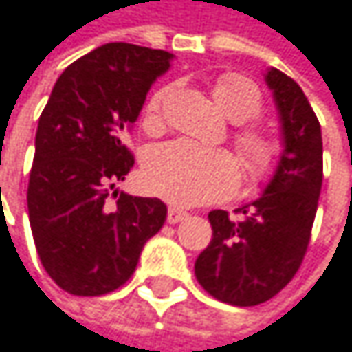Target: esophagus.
Wrapping results in <instances>:
<instances>
[{
    "mask_svg": "<svg viewBox=\"0 0 352 352\" xmlns=\"http://www.w3.org/2000/svg\"><path fill=\"white\" fill-rule=\"evenodd\" d=\"M184 219H188V212H186V210H179V208H168V212H166V223L177 225V223H182Z\"/></svg>",
    "mask_w": 352,
    "mask_h": 352,
    "instance_id": "obj_1",
    "label": "esophagus"
}]
</instances>
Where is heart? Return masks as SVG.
I'll list each match as a JSON object with an SVG mask.
<instances>
[{
    "label": "heart",
    "mask_w": 352,
    "mask_h": 352,
    "mask_svg": "<svg viewBox=\"0 0 352 352\" xmlns=\"http://www.w3.org/2000/svg\"><path fill=\"white\" fill-rule=\"evenodd\" d=\"M214 98L225 115L235 123H248L262 115L264 100L260 88L241 74H225L214 84ZM164 90L152 94L146 104V123L154 125L160 115ZM248 182L266 184L276 173L280 148L260 129H241L237 133ZM241 177L239 160L225 150H206L190 142H168L148 152L142 166L144 188L175 204L198 206L227 198L235 192Z\"/></svg>",
    "instance_id": "b5f03b06"
}]
</instances>
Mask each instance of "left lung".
<instances>
[{
    "instance_id": "obj_1",
    "label": "left lung",
    "mask_w": 352,
    "mask_h": 352,
    "mask_svg": "<svg viewBox=\"0 0 352 352\" xmlns=\"http://www.w3.org/2000/svg\"><path fill=\"white\" fill-rule=\"evenodd\" d=\"M283 131V154L262 196L235 210H212L210 245L196 278L214 299L252 307L272 299L297 274L309 245L324 179L322 129L301 86L276 67L266 72Z\"/></svg>"
}]
</instances>
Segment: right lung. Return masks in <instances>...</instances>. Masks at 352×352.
Wrapping results in <instances>:
<instances>
[{"mask_svg":"<svg viewBox=\"0 0 352 352\" xmlns=\"http://www.w3.org/2000/svg\"><path fill=\"white\" fill-rule=\"evenodd\" d=\"M170 59L168 51L107 43L65 67L41 113L28 219L43 268L72 295L125 285L164 225V202L112 190L133 166L123 140Z\"/></svg>","mask_w":352,"mask_h":352,"instance_id":"right-lung-1","label":"right lung"}]
</instances>
